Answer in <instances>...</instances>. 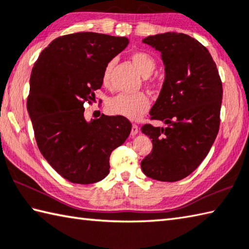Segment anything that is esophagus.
I'll return each instance as SVG.
<instances>
[{
  "label": "esophagus",
  "instance_id": "1",
  "mask_svg": "<svg viewBox=\"0 0 249 249\" xmlns=\"http://www.w3.org/2000/svg\"><path fill=\"white\" fill-rule=\"evenodd\" d=\"M138 133H139V126H138V124H132V129H131V135H132V137H134V135H137Z\"/></svg>",
  "mask_w": 249,
  "mask_h": 249
}]
</instances>
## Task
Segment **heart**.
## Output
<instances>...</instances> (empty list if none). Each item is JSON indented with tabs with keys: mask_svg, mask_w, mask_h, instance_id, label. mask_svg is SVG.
I'll list each match as a JSON object with an SVG mask.
<instances>
[{
	"mask_svg": "<svg viewBox=\"0 0 249 249\" xmlns=\"http://www.w3.org/2000/svg\"><path fill=\"white\" fill-rule=\"evenodd\" d=\"M130 59L134 67L139 70V72L145 77L146 86L148 88H155L156 84L149 79V76H152L157 65L153 56L147 52L138 51L131 54ZM114 66L115 62L110 60L103 70L102 82L106 88H110L111 71ZM149 106H151V101L148 96L144 93H137V94H120L111 98L107 104V108L114 115L123 116L131 120H137L149 109Z\"/></svg>",
	"mask_w": 249,
	"mask_h": 249,
	"instance_id": "heart-1",
	"label": "heart"
}]
</instances>
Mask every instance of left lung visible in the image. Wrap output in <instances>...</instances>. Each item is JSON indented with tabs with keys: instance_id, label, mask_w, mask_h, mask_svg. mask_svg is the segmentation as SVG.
<instances>
[{
	"instance_id": "left-lung-1",
	"label": "left lung",
	"mask_w": 249,
	"mask_h": 249,
	"mask_svg": "<svg viewBox=\"0 0 249 249\" xmlns=\"http://www.w3.org/2000/svg\"><path fill=\"white\" fill-rule=\"evenodd\" d=\"M144 43L161 53L166 79L151 120L142 125L153 149L141 162L154 180L176 182L190 176L207 156L220 126L222 82L212 55L194 37L178 32L149 36Z\"/></svg>"
}]
</instances>
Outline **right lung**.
Returning <instances> with one entry per match:
<instances>
[{
    "mask_svg": "<svg viewBox=\"0 0 249 249\" xmlns=\"http://www.w3.org/2000/svg\"><path fill=\"white\" fill-rule=\"evenodd\" d=\"M128 44V37L95 32L62 36L41 52L32 68L27 109L37 147L69 182L104 179L111 152L131 132L132 124L123 116L102 115L90 123L84 118V104L95 101L103 70Z\"/></svg>",
    "mask_w": 249,
    "mask_h": 249,
    "instance_id": "1",
    "label": "right lung"
}]
</instances>
